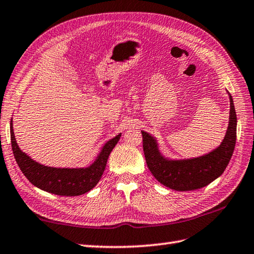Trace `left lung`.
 Returning a JSON list of instances; mask_svg holds the SVG:
<instances>
[{
  "instance_id": "8db88e82",
  "label": "left lung",
  "mask_w": 254,
  "mask_h": 254,
  "mask_svg": "<svg viewBox=\"0 0 254 254\" xmlns=\"http://www.w3.org/2000/svg\"><path fill=\"white\" fill-rule=\"evenodd\" d=\"M229 127L221 145L205 156L187 161H167L157 150L154 138L142 132L143 151L148 170L156 180L171 190H195L207 186L225 172L235 150L237 114L230 96Z\"/></svg>"
}]
</instances>
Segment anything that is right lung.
I'll list each match as a JSON object with an SVG mask.
<instances>
[{"label":"right lung","instance_id":"right-lung-1","mask_svg":"<svg viewBox=\"0 0 254 254\" xmlns=\"http://www.w3.org/2000/svg\"><path fill=\"white\" fill-rule=\"evenodd\" d=\"M9 128L14 157L25 177L34 186L59 196H79L91 190L100 181L106 170L108 157L121 136V134H119L109 141L91 166L87 168H54L41 165L19 150L14 136L12 120Z\"/></svg>","mask_w":254,"mask_h":254}]
</instances>
